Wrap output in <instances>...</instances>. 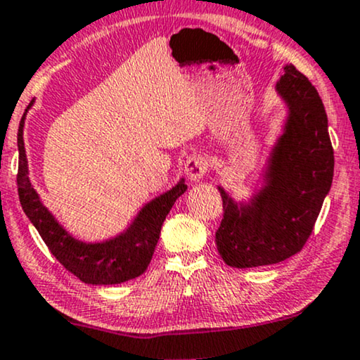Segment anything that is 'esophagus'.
Returning <instances> with one entry per match:
<instances>
[{
	"mask_svg": "<svg viewBox=\"0 0 360 360\" xmlns=\"http://www.w3.org/2000/svg\"><path fill=\"white\" fill-rule=\"evenodd\" d=\"M204 171H206V161L201 156H195V154H191V156L186 159L184 162V172L191 181H199L204 176Z\"/></svg>",
	"mask_w": 360,
	"mask_h": 360,
	"instance_id": "esophagus-1",
	"label": "esophagus"
}]
</instances>
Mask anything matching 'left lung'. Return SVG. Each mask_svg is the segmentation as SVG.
<instances>
[{
  "label": "left lung",
  "mask_w": 360,
  "mask_h": 360,
  "mask_svg": "<svg viewBox=\"0 0 360 360\" xmlns=\"http://www.w3.org/2000/svg\"><path fill=\"white\" fill-rule=\"evenodd\" d=\"M285 117L259 172L257 188L234 199L217 186L224 219L216 245L227 266L277 264L302 249L329 194L334 151L322 99L292 65L276 83ZM216 176V172H212Z\"/></svg>",
  "instance_id": "8db88e82"
}]
</instances>
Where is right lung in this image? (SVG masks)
I'll return each mask as SVG.
<instances>
[{"mask_svg": "<svg viewBox=\"0 0 360 360\" xmlns=\"http://www.w3.org/2000/svg\"><path fill=\"white\" fill-rule=\"evenodd\" d=\"M33 104L34 99L26 108L21 117L20 129H18L20 162H18L16 181L22 211L28 216L31 224L36 227L53 256L86 284H121V282L141 276L151 262L162 222L171 207L174 206L176 199L188 189L184 177H181L169 191L144 204L131 224L115 238L99 240V243H88V240L75 238L44 206L38 191L34 189L30 179L22 133H25L26 115L33 108Z\"/></svg>", "mask_w": 360, "mask_h": 360, "instance_id": "add662e5", "label": "right lung"}]
</instances>
